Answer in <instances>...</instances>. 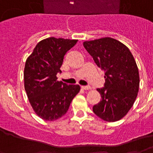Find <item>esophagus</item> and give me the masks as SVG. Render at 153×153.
<instances>
[{
    "instance_id": "obj_1",
    "label": "esophagus",
    "mask_w": 153,
    "mask_h": 153,
    "mask_svg": "<svg viewBox=\"0 0 153 153\" xmlns=\"http://www.w3.org/2000/svg\"><path fill=\"white\" fill-rule=\"evenodd\" d=\"M82 89H85V90H89V89H91V87L89 85H83V86H82Z\"/></svg>"
}]
</instances>
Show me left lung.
Returning <instances> with one entry per match:
<instances>
[{"mask_svg": "<svg viewBox=\"0 0 153 153\" xmlns=\"http://www.w3.org/2000/svg\"><path fill=\"white\" fill-rule=\"evenodd\" d=\"M83 46L105 71V87L97 89L101 99L93 111L105 121L120 120L132 108L139 89L138 68L132 53L108 37L84 42Z\"/></svg>", "mask_w": 153, "mask_h": 153, "instance_id": "8db88e82", "label": "left lung"}]
</instances>
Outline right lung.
Returning a JSON list of instances; mask_svg holds the SVG:
<instances>
[{"label":"right lung","mask_w":153,"mask_h":153,"mask_svg":"<svg viewBox=\"0 0 153 153\" xmlns=\"http://www.w3.org/2000/svg\"><path fill=\"white\" fill-rule=\"evenodd\" d=\"M78 40L48 38L37 44L27 59L24 68V87L34 112L45 121H54L65 115L79 85H67L57 80L56 74L65 54Z\"/></svg>","instance_id":"add662e5"}]
</instances>
